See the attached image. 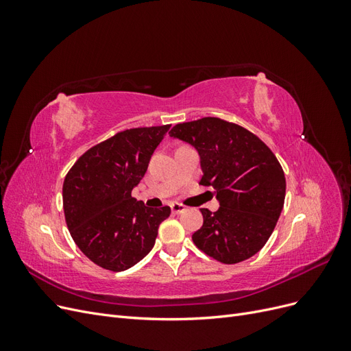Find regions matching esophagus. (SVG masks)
Returning <instances> with one entry per match:
<instances>
[{
	"label": "esophagus",
	"instance_id": "34e87169",
	"mask_svg": "<svg viewBox=\"0 0 351 351\" xmlns=\"http://www.w3.org/2000/svg\"><path fill=\"white\" fill-rule=\"evenodd\" d=\"M171 210H173V214H182V212L186 210V206L174 202V204H171Z\"/></svg>",
	"mask_w": 351,
	"mask_h": 351
}]
</instances>
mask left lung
Returning <instances> with one entry per match:
<instances>
[{
  "mask_svg": "<svg viewBox=\"0 0 351 351\" xmlns=\"http://www.w3.org/2000/svg\"><path fill=\"white\" fill-rule=\"evenodd\" d=\"M169 136L193 146L204 177L215 190L217 212L200 209L204 226L196 246L222 263L256 254L277 226L285 199L284 171L258 136L215 117L174 125Z\"/></svg>",
  "mask_w": 351,
  "mask_h": 351,
  "instance_id": "obj_1",
  "label": "left lung"
}]
</instances>
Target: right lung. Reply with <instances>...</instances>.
Masks as SVG:
<instances>
[{
	"label": "right lung",
	"mask_w": 351,
	"mask_h": 351,
	"mask_svg": "<svg viewBox=\"0 0 351 351\" xmlns=\"http://www.w3.org/2000/svg\"><path fill=\"white\" fill-rule=\"evenodd\" d=\"M171 125L117 133L84 152L62 184V206L77 247L101 268L120 272L149 253L169 206L149 208L132 197L151 156Z\"/></svg>",
	"instance_id": "add662e5"
}]
</instances>
